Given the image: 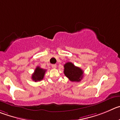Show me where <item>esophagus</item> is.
<instances>
[{
  "instance_id": "1",
  "label": "esophagus",
  "mask_w": 120,
  "mask_h": 120,
  "mask_svg": "<svg viewBox=\"0 0 120 120\" xmlns=\"http://www.w3.org/2000/svg\"><path fill=\"white\" fill-rule=\"evenodd\" d=\"M51 67H52L53 69H56L57 67V66H56V64H52V65H51Z\"/></svg>"
}]
</instances>
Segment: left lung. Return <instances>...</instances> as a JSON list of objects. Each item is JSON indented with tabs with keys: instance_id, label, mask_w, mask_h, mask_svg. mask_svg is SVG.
<instances>
[{
	"instance_id": "8db88e82",
	"label": "left lung",
	"mask_w": 120,
	"mask_h": 120,
	"mask_svg": "<svg viewBox=\"0 0 120 120\" xmlns=\"http://www.w3.org/2000/svg\"><path fill=\"white\" fill-rule=\"evenodd\" d=\"M64 73L71 82H80L83 76V71L80 68L75 66L71 62H68L64 65Z\"/></svg>"
}]
</instances>
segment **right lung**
<instances>
[{
	"mask_svg": "<svg viewBox=\"0 0 120 120\" xmlns=\"http://www.w3.org/2000/svg\"><path fill=\"white\" fill-rule=\"evenodd\" d=\"M45 71H46V70L41 69L39 66L37 67L36 69H35L34 73L32 75L31 78L35 82L41 81L43 79Z\"/></svg>",
	"mask_w": 120,
	"mask_h": 120,
	"instance_id": "1",
	"label": "right lung"
}]
</instances>
